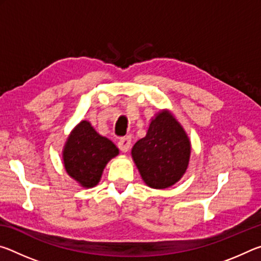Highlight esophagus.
I'll return each instance as SVG.
<instances>
[{
  "mask_svg": "<svg viewBox=\"0 0 261 261\" xmlns=\"http://www.w3.org/2000/svg\"><path fill=\"white\" fill-rule=\"evenodd\" d=\"M130 145H131V138L129 136L122 137V138H120V140H118V143H117V146L122 152H127V149L130 148Z\"/></svg>",
  "mask_w": 261,
  "mask_h": 261,
  "instance_id": "34e87169",
  "label": "esophagus"
}]
</instances>
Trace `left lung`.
Listing matches in <instances>:
<instances>
[{
	"label": "left lung",
	"instance_id": "1",
	"mask_svg": "<svg viewBox=\"0 0 261 261\" xmlns=\"http://www.w3.org/2000/svg\"><path fill=\"white\" fill-rule=\"evenodd\" d=\"M191 144L169 110H161L149 123L146 136L134 145L131 155L149 188L167 189L188 169Z\"/></svg>",
	"mask_w": 261,
	"mask_h": 261
}]
</instances>
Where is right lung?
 <instances>
[{
    "instance_id": "obj_1",
    "label": "right lung",
    "mask_w": 261,
    "mask_h": 261,
    "mask_svg": "<svg viewBox=\"0 0 261 261\" xmlns=\"http://www.w3.org/2000/svg\"><path fill=\"white\" fill-rule=\"evenodd\" d=\"M117 154L118 148L112 140L99 135L90 122L82 121L64 145L63 163L70 177L84 188H93L106 165Z\"/></svg>"
}]
</instances>
